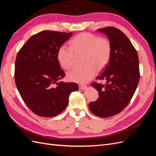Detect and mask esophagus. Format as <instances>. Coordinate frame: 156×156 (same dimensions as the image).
<instances>
[{"mask_svg": "<svg viewBox=\"0 0 156 156\" xmlns=\"http://www.w3.org/2000/svg\"><path fill=\"white\" fill-rule=\"evenodd\" d=\"M79 87L80 89H81V90H85L87 88V85H83V84H79Z\"/></svg>", "mask_w": 156, "mask_h": 156, "instance_id": "1", "label": "esophagus"}]
</instances>
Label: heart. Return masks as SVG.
<instances>
[{"label":"heart","instance_id":"heart-1","mask_svg":"<svg viewBox=\"0 0 156 156\" xmlns=\"http://www.w3.org/2000/svg\"><path fill=\"white\" fill-rule=\"evenodd\" d=\"M70 47L63 45L58 49V60L61 66L69 69L75 64L76 55H83V68H75L68 73L69 81L85 83L96 73L105 68L109 62L112 53V45L107 37L88 32L75 36L69 42Z\"/></svg>","mask_w":156,"mask_h":156}]
</instances>
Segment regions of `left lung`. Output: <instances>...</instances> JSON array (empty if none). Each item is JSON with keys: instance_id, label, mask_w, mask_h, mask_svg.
Here are the masks:
<instances>
[{"instance_id": "1", "label": "left lung", "mask_w": 156, "mask_h": 156, "mask_svg": "<svg viewBox=\"0 0 156 156\" xmlns=\"http://www.w3.org/2000/svg\"><path fill=\"white\" fill-rule=\"evenodd\" d=\"M98 31L107 36L112 53L109 62L96 78L106 83L91 84L100 96L89 103V108L94 115L107 118L119 114L130 102L139 81V62L137 52L120 30L107 27Z\"/></svg>"}]
</instances>
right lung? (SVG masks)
<instances>
[{"mask_svg": "<svg viewBox=\"0 0 156 156\" xmlns=\"http://www.w3.org/2000/svg\"><path fill=\"white\" fill-rule=\"evenodd\" d=\"M72 35L41 31L32 36L17 55L16 87L27 107L40 116L59 115L66 108L70 94L79 90L75 83L57 82L66 75L60 68L58 51Z\"/></svg>", "mask_w": 156, "mask_h": 156, "instance_id": "add662e5", "label": "right lung"}]
</instances>
